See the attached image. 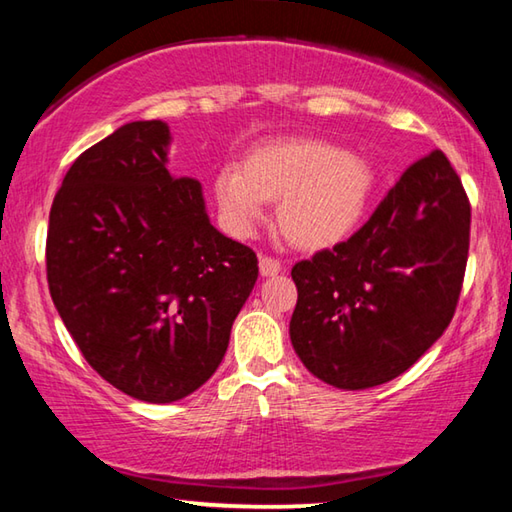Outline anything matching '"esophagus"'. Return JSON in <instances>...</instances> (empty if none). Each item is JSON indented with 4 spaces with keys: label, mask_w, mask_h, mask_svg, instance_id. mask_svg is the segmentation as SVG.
Here are the masks:
<instances>
[{
    "label": "esophagus",
    "mask_w": 512,
    "mask_h": 512,
    "mask_svg": "<svg viewBox=\"0 0 512 512\" xmlns=\"http://www.w3.org/2000/svg\"><path fill=\"white\" fill-rule=\"evenodd\" d=\"M282 271V264H280V259H275V257H259V273H262L264 277H273V275H277Z\"/></svg>",
    "instance_id": "1"
}]
</instances>
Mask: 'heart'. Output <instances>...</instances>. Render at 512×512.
I'll use <instances>...</instances> for the list:
<instances>
[{
	"instance_id": "obj_1",
	"label": "heart",
	"mask_w": 512,
	"mask_h": 512,
	"mask_svg": "<svg viewBox=\"0 0 512 512\" xmlns=\"http://www.w3.org/2000/svg\"><path fill=\"white\" fill-rule=\"evenodd\" d=\"M370 164L318 137H287L255 146L239 169L216 176L214 194L225 223L246 235L264 201H280L277 225L291 244L318 250L357 228L372 192Z\"/></svg>"
}]
</instances>
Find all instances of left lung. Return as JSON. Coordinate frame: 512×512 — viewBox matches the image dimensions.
<instances>
[{
	"mask_svg": "<svg viewBox=\"0 0 512 512\" xmlns=\"http://www.w3.org/2000/svg\"><path fill=\"white\" fill-rule=\"evenodd\" d=\"M470 198L440 149L422 155L350 239L291 268V343L311 375L361 391L409 370L454 318Z\"/></svg>",
	"mask_w": 512,
	"mask_h": 512,
	"instance_id": "obj_1",
	"label": "left lung"
}]
</instances>
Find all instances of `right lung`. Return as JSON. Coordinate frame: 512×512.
Instances as JSON below:
<instances>
[{"label":"right lung","mask_w":512,"mask_h":512,"mask_svg":"<svg viewBox=\"0 0 512 512\" xmlns=\"http://www.w3.org/2000/svg\"><path fill=\"white\" fill-rule=\"evenodd\" d=\"M169 128L131 121L65 173L49 212L47 282L85 361L121 393L167 404L201 388L253 291L257 255L171 176Z\"/></svg>","instance_id":"obj_1"}]
</instances>
